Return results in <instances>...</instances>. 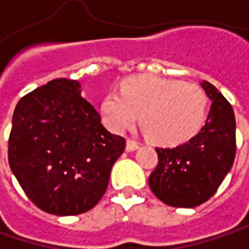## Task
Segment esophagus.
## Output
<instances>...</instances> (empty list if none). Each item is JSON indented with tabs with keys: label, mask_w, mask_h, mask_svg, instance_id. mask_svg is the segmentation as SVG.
<instances>
[{
	"label": "esophagus",
	"mask_w": 249,
	"mask_h": 249,
	"mask_svg": "<svg viewBox=\"0 0 249 249\" xmlns=\"http://www.w3.org/2000/svg\"><path fill=\"white\" fill-rule=\"evenodd\" d=\"M137 148H139V143L129 139V140H127V143H126V150L130 153V151H134V150H137Z\"/></svg>",
	"instance_id": "esophagus-1"
}]
</instances>
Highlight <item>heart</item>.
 Here are the masks:
<instances>
[{"label": "heart", "mask_w": 249, "mask_h": 249, "mask_svg": "<svg viewBox=\"0 0 249 249\" xmlns=\"http://www.w3.org/2000/svg\"><path fill=\"white\" fill-rule=\"evenodd\" d=\"M207 95L195 84L153 75L133 77L102 99V116L113 131L127 130L140 113L150 139L160 144L188 140L205 123Z\"/></svg>", "instance_id": "1"}]
</instances>
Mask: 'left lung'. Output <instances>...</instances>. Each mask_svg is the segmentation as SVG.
Returning <instances> with one entry per match:
<instances>
[{
    "instance_id": "8db88e82",
    "label": "left lung",
    "mask_w": 249,
    "mask_h": 249,
    "mask_svg": "<svg viewBox=\"0 0 249 249\" xmlns=\"http://www.w3.org/2000/svg\"><path fill=\"white\" fill-rule=\"evenodd\" d=\"M202 88L212 101L205 126L186 143L157 147L158 165L148 178L157 197L174 207H196L218 189L235 158V118L230 102L210 82Z\"/></svg>"
}]
</instances>
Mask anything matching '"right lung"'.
<instances>
[{
  "mask_svg": "<svg viewBox=\"0 0 249 249\" xmlns=\"http://www.w3.org/2000/svg\"><path fill=\"white\" fill-rule=\"evenodd\" d=\"M126 142L101 123L75 80L56 78L15 107L8 161L23 192L56 216L91 210L106 192Z\"/></svg>",
  "mask_w": 249,
  "mask_h": 249,
  "instance_id": "obj_1",
  "label": "right lung"
}]
</instances>
